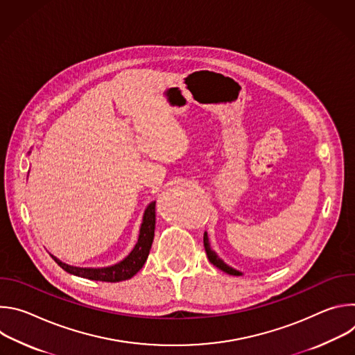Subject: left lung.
<instances>
[{
  "label": "left lung",
  "mask_w": 355,
  "mask_h": 355,
  "mask_svg": "<svg viewBox=\"0 0 355 355\" xmlns=\"http://www.w3.org/2000/svg\"><path fill=\"white\" fill-rule=\"evenodd\" d=\"M204 245H205V251H207V256H208L209 261H211L215 267H218L219 270H222V271H225V272H227V274H230V275H236V277L243 275L241 271H239V270H236V268L227 266V264L216 254V252L212 250L211 243H209V237H208V233H207V232L204 233Z\"/></svg>",
  "instance_id": "8db88e82"
}]
</instances>
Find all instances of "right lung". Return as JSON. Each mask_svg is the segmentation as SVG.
Listing matches in <instances>:
<instances>
[{"label": "right lung", "mask_w": 355, "mask_h": 355, "mask_svg": "<svg viewBox=\"0 0 355 355\" xmlns=\"http://www.w3.org/2000/svg\"><path fill=\"white\" fill-rule=\"evenodd\" d=\"M31 153V151H29ZM155 227H156V200L150 202L146 207L143 219L139 229V237L133 247V250L129 254L121 260L116 264L108 266V267H101V268H92V267H76L66 264L60 261L53 254L52 259L69 274L77 275L81 278L92 279V281H104V282H119L132 278L135 274H137L141 267L144 266L148 252L151 248V243H153L155 237Z\"/></svg>", "instance_id": "1"}]
</instances>
